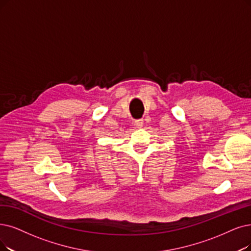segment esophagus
I'll return each instance as SVG.
<instances>
[{"label": "esophagus", "instance_id": "obj_1", "mask_svg": "<svg viewBox=\"0 0 251 251\" xmlns=\"http://www.w3.org/2000/svg\"><path fill=\"white\" fill-rule=\"evenodd\" d=\"M143 124H144L143 119H137L136 122H135V125H136L137 127H142V126H143Z\"/></svg>", "mask_w": 251, "mask_h": 251}]
</instances>
